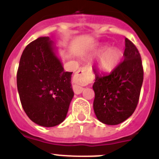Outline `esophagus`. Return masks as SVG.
Returning a JSON list of instances; mask_svg holds the SVG:
<instances>
[{"instance_id":"1","label":"esophagus","mask_w":159,"mask_h":159,"mask_svg":"<svg viewBox=\"0 0 159 159\" xmlns=\"http://www.w3.org/2000/svg\"><path fill=\"white\" fill-rule=\"evenodd\" d=\"M87 70L86 67H81L80 69H79L78 71H77L76 73H81V72H84V71H85ZM73 91H74V92H75V94H80L82 93L83 91H84V88H82V87L79 86V85H73Z\"/></svg>"}]
</instances>
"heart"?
Listing matches in <instances>:
<instances>
[{"instance_id":"b5f03b06","label":"heart","mask_w":159,"mask_h":159,"mask_svg":"<svg viewBox=\"0 0 159 159\" xmlns=\"http://www.w3.org/2000/svg\"><path fill=\"white\" fill-rule=\"evenodd\" d=\"M102 50H99L95 54H99ZM123 57V52L116 48H108L102 52L98 60L99 67L102 71H109L115 69L119 64Z\"/></svg>"}]
</instances>
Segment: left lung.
<instances>
[{"label": "left lung", "mask_w": 159, "mask_h": 159, "mask_svg": "<svg viewBox=\"0 0 159 159\" xmlns=\"http://www.w3.org/2000/svg\"><path fill=\"white\" fill-rule=\"evenodd\" d=\"M124 60L109 74L95 69L93 84L94 111L97 119L107 125H117L135 111L143 82L141 56L136 46L125 39Z\"/></svg>", "instance_id": "left-lung-1"}]
</instances>
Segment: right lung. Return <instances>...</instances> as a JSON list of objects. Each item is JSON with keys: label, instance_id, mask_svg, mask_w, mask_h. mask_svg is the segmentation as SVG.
<instances>
[{"label": "right lung", "instance_id": "add662e5", "mask_svg": "<svg viewBox=\"0 0 159 159\" xmlns=\"http://www.w3.org/2000/svg\"><path fill=\"white\" fill-rule=\"evenodd\" d=\"M72 72L64 71L48 36L29 43L20 60L16 84L22 107L36 124L55 127L65 119L74 96Z\"/></svg>", "mask_w": 159, "mask_h": 159}]
</instances>
